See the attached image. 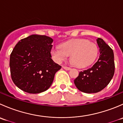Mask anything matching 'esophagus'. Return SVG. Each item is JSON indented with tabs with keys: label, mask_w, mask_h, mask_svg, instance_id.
<instances>
[{
	"label": "esophagus",
	"mask_w": 123,
	"mask_h": 123,
	"mask_svg": "<svg viewBox=\"0 0 123 123\" xmlns=\"http://www.w3.org/2000/svg\"><path fill=\"white\" fill-rule=\"evenodd\" d=\"M62 68L65 70H70L71 68L69 67H65V66H63Z\"/></svg>",
	"instance_id": "esophagus-1"
}]
</instances>
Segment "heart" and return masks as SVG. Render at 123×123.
Masks as SVG:
<instances>
[{"label": "heart", "mask_w": 123, "mask_h": 123, "mask_svg": "<svg viewBox=\"0 0 123 123\" xmlns=\"http://www.w3.org/2000/svg\"><path fill=\"white\" fill-rule=\"evenodd\" d=\"M98 47L85 38L73 39L53 48L50 51L53 59L62 63L70 56V61L77 68H85L95 62L98 55Z\"/></svg>", "instance_id": "b5f03b06"}]
</instances>
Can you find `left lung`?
<instances>
[{"mask_svg": "<svg viewBox=\"0 0 123 123\" xmlns=\"http://www.w3.org/2000/svg\"><path fill=\"white\" fill-rule=\"evenodd\" d=\"M99 58L90 68L81 71L74 80L78 89L86 93H95L104 89L113 77L115 70L112 49L100 38L96 39Z\"/></svg>", "mask_w": 123, "mask_h": 123, "instance_id": "8db88e82", "label": "left lung"}]
</instances>
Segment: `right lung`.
Returning <instances> with one entry per match:
<instances>
[{"mask_svg": "<svg viewBox=\"0 0 123 123\" xmlns=\"http://www.w3.org/2000/svg\"><path fill=\"white\" fill-rule=\"evenodd\" d=\"M53 39L33 34L18 42L10 56L11 78L19 89L29 93L48 90L61 67L52 59Z\"/></svg>", "mask_w": 123, "mask_h": 123, "instance_id": "1", "label": "right lung"}]
</instances>
